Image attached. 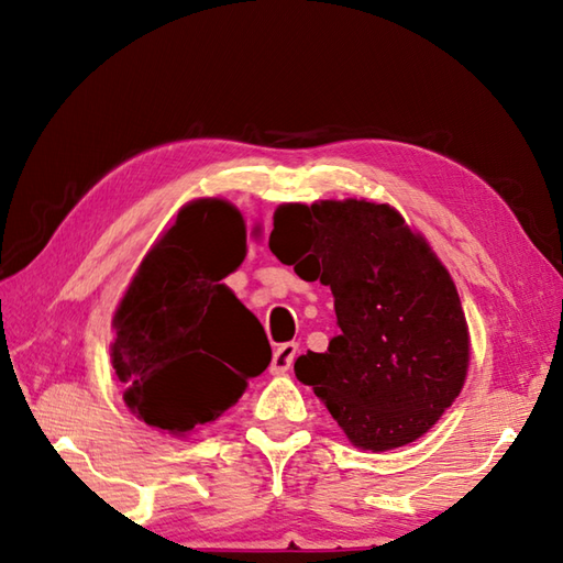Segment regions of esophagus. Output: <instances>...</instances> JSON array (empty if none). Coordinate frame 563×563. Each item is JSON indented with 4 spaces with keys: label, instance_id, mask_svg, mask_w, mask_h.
I'll use <instances>...</instances> for the list:
<instances>
[{
    "label": "esophagus",
    "instance_id": "obj_1",
    "mask_svg": "<svg viewBox=\"0 0 563 563\" xmlns=\"http://www.w3.org/2000/svg\"><path fill=\"white\" fill-rule=\"evenodd\" d=\"M295 355H297V343L288 341V343H280L278 349L273 351V361H271V373L273 375H285L295 363Z\"/></svg>",
    "mask_w": 563,
    "mask_h": 563
}]
</instances>
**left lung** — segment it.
<instances>
[{"instance_id":"left-lung-1","label":"left lung","mask_w":563,"mask_h":563,"mask_svg":"<svg viewBox=\"0 0 563 563\" xmlns=\"http://www.w3.org/2000/svg\"><path fill=\"white\" fill-rule=\"evenodd\" d=\"M268 246L302 280L329 285L339 336L295 375L353 445L385 452L433 428L470 365L460 295L423 236L389 206L321 200L275 210Z\"/></svg>"}]
</instances>
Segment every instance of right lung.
Instances as JSON below:
<instances>
[{
	"label": "right lung",
	"mask_w": 563,
	"mask_h": 563,
	"mask_svg": "<svg viewBox=\"0 0 563 563\" xmlns=\"http://www.w3.org/2000/svg\"><path fill=\"white\" fill-rule=\"evenodd\" d=\"M246 256V224L224 200H194L150 249L115 312L111 361L125 404L181 435L220 418L271 363L261 321L220 283ZM222 360H242L234 374Z\"/></svg>",
	"instance_id": "right-lung-1"
}]
</instances>
